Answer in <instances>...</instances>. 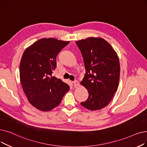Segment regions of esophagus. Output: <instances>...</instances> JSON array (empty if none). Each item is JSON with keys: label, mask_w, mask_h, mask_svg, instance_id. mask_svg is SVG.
<instances>
[{"label": "esophagus", "mask_w": 147, "mask_h": 147, "mask_svg": "<svg viewBox=\"0 0 147 147\" xmlns=\"http://www.w3.org/2000/svg\"><path fill=\"white\" fill-rule=\"evenodd\" d=\"M73 85H74V87H77L79 85V83L78 81L75 80V81L73 82Z\"/></svg>", "instance_id": "obj_1"}]
</instances>
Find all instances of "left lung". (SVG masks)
Returning a JSON list of instances; mask_svg holds the SVG:
<instances>
[{"instance_id": "obj_1", "label": "left lung", "mask_w": 147, "mask_h": 147, "mask_svg": "<svg viewBox=\"0 0 147 147\" xmlns=\"http://www.w3.org/2000/svg\"><path fill=\"white\" fill-rule=\"evenodd\" d=\"M76 43L86 69L80 84L89 94L86 101L80 104L90 111L103 109L109 105L118 86L120 65L118 55L103 38L89 37Z\"/></svg>"}]
</instances>
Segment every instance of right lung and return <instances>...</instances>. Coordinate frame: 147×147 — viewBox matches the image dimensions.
I'll use <instances>...</instances> for the list:
<instances>
[{
    "mask_svg": "<svg viewBox=\"0 0 147 147\" xmlns=\"http://www.w3.org/2000/svg\"><path fill=\"white\" fill-rule=\"evenodd\" d=\"M69 41L42 38L28 47L20 64V78L29 103L37 109L50 111L58 106L69 86L52 76L56 59Z\"/></svg>",
    "mask_w": 147,
    "mask_h": 147,
    "instance_id": "right-lung-1",
    "label": "right lung"
}]
</instances>
